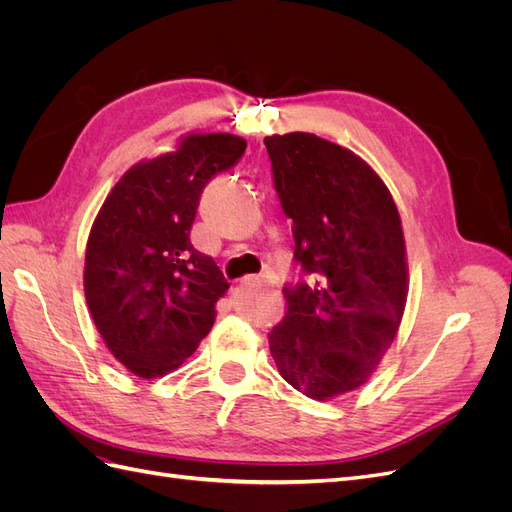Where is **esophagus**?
I'll return each instance as SVG.
<instances>
[{
	"mask_svg": "<svg viewBox=\"0 0 512 512\" xmlns=\"http://www.w3.org/2000/svg\"><path fill=\"white\" fill-rule=\"evenodd\" d=\"M245 282H247V284H265V277L250 275V277H245Z\"/></svg>",
	"mask_w": 512,
	"mask_h": 512,
	"instance_id": "34e87169",
	"label": "esophagus"
}]
</instances>
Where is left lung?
Instances as JSON below:
<instances>
[{
	"mask_svg": "<svg viewBox=\"0 0 512 512\" xmlns=\"http://www.w3.org/2000/svg\"><path fill=\"white\" fill-rule=\"evenodd\" d=\"M292 220L294 258L312 284L284 288L269 333L282 378L316 401L359 389L391 348L408 299V254L395 200L354 151L309 132L265 138Z\"/></svg>",
	"mask_w": 512,
	"mask_h": 512,
	"instance_id": "8db88e82",
	"label": "left lung"
}]
</instances>
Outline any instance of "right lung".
Masks as SVG:
<instances>
[{
	"instance_id": "add662e5",
	"label": "right lung",
	"mask_w": 512,
	"mask_h": 512,
	"mask_svg": "<svg viewBox=\"0 0 512 512\" xmlns=\"http://www.w3.org/2000/svg\"><path fill=\"white\" fill-rule=\"evenodd\" d=\"M245 147L228 132L181 136L173 151L121 175L89 230V312L106 348L138 378L175 371L213 327L228 282L194 250L190 230L200 192Z\"/></svg>"
}]
</instances>
